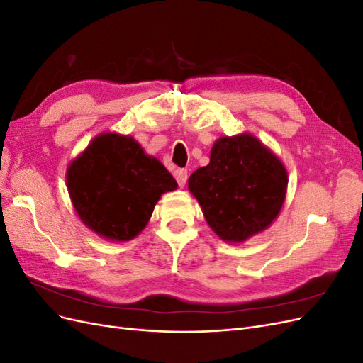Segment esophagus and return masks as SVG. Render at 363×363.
I'll list each match as a JSON object with an SVG mask.
<instances>
[{
  "label": "esophagus",
  "instance_id": "1",
  "mask_svg": "<svg viewBox=\"0 0 363 363\" xmlns=\"http://www.w3.org/2000/svg\"><path fill=\"white\" fill-rule=\"evenodd\" d=\"M175 180H177L180 188H183V186L186 184V180H188V171H186V169L175 171Z\"/></svg>",
  "mask_w": 363,
  "mask_h": 363
}]
</instances>
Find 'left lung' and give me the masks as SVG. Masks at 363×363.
Masks as SVG:
<instances>
[{"label":"left lung","instance_id":"obj_1","mask_svg":"<svg viewBox=\"0 0 363 363\" xmlns=\"http://www.w3.org/2000/svg\"><path fill=\"white\" fill-rule=\"evenodd\" d=\"M288 186L281 160L250 133L219 138L207 167L189 177L207 224L225 242L240 244L268 228Z\"/></svg>","mask_w":363,"mask_h":363}]
</instances>
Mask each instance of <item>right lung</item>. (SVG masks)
I'll list each match as a JSON object with an SVG mask.
<instances>
[{
	"label": "right lung",
	"mask_w": 363,
	"mask_h": 363,
	"mask_svg": "<svg viewBox=\"0 0 363 363\" xmlns=\"http://www.w3.org/2000/svg\"><path fill=\"white\" fill-rule=\"evenodd\" d=\"M67 186L83 224L121 242L145 228L162 194L177 189V182L131 136L103 133L69 163Z\"/></svg>",
	"instance_id": "1"
}]
</instances>
